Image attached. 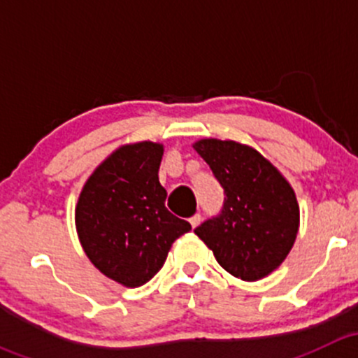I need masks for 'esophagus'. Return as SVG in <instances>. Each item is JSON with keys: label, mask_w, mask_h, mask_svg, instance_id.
Instances as JSON below:
<instances>
[{"label": "esophagus", "mask_w": 358, "mask_h": 358, "mask_svg": "<svg viewBox=\"0 0 358 358\" xmlns=\"http://www.w3.org/2000/svg\"><path fill=\"white\" fill-rule=\"evenodd\" d=\"M189 222H190V225H192V229H196V227L201 223V215H194Z\"/></svg>", "instance_id": "1"}]
</instances>
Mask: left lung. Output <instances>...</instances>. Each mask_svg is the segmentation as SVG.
Wrapping results in <instances>:
<instances>
[{"label": "left lung", "instance_id": "1", "mask_svg": "<svg viewBox=\"0 0 358 358\" xmlns=\"http://www.w3.org/2000/svg\"><path fill=\"white\" fill-rule=\"evenodd\" d=\"M222 185V211L194 232L234 277L258 280L289 255L299 208L291 185L259 152L232 140L206 138L194 145Z\"/></svg>", "mask_w": 358, "mask_h": 358}]
</instances>
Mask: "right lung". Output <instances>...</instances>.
Wrapping results in <instances>:
<instances>
[{
	"instance_id": "obj_1",
	"label": "right lung",
	"mask_w": 358,
	"mask_h": 358,
	"mask_svg": "<svg viewBox=\"0 0 358 358\" xmlns=\"http://www.w3.org/2000/svg\"><path fill=\"white\" fill-rule=\"evenodd\" d=\"M162 145L140 142L110 154L83 187L76 229L86 256L115 282L138 287L162 268L171 244L192 227L166 208Z\"/></svg>"
}]
</instances>
